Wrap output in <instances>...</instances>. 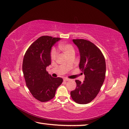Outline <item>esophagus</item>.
Returning <instances> with one entry per match:
<instances>
[{
    "label": "esophagus",
    "mask_w": 129,
    "mask_h": 129,
    "mask_svg": "<svg viewBox=\"0 0 129 129\" xmlns=\"http://www.w3.org/2000/svg\"><path fill=\"white\" fill-rule=\"evenodd\" d=\"M63 80L64 81H69V80H70V79H68V78H64V79H63Z\"/></svg>",
    "instance_id": "34e87169"
}]
</instances>
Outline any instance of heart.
Masks as SVG:
<instances>
[{"mask_svg":"<svg viewBox=\"0 0 129 129\" xmlns=\"http://www.w3.org/2000/svg\"><path fill=\"white\" fill-rule=\"evenodd\" d=\"M59 49L64 53V54L69 57L70 55L74 53L75 54V49L73 46L70 44H60L58 45ZM58 55L57 52L54 49H53L51 52L50 57L51 59L53 60H54L57 59Z\"/></svg>","mask_w":129,"mask_h":129,"instance_id":"b5f03b06","label":"heart"}]
</instances>
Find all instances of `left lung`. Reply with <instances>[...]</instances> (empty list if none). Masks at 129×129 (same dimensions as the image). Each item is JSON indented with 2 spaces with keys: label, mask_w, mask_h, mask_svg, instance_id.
<instances>
[{
  "label": "left lung",
  "mask_w": 129,
  "mask_h": 129,
  "mask_svg": "<svg viewBox=\"0 0 129 129\" xmlns=\"http://www.w3.org/2000/svg\"><path fill=\"white\" fill-rule=\"evenodd\" d=\"M80 54L79 68L85 75L82 82L76 80V87L71 91L72 99L78 104H87L95 98L105 79V58L96 46L85 39H73Z\"/></svg>",
  "instance_id": "left-lung-1"
}]
</instances>
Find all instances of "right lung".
I'll return each mask as SVG.
<instances>
[{
	"label": "right lung",
	"mask_w": 129,
	"mask_h": 129,
	"mask_svg": "<svg viewBox=\"0 0 129 129\" xmlns=\"http://www.w3.org/2000/svg\"><path fill=\"white\" fill-rule=\"evenodd\" d=\"M60 38L42 36L31 44L24 55L22 71L26 86L34 98L42 102L54 98L63 79L52 77L46 70L51 64V48Z\"/></svg>",
	"instance_id": "add662e5"
}]
</instances>
